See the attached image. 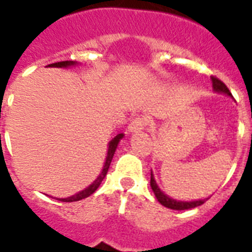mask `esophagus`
<instances>
[{
    "label": "esophagus",
    "instance_id": "34e87169",
    "mask_svg": "<svg viewBox=\"0 0 252 252\" xmlns=\"http://www.w3.org/2000/svg\"><path fill=\"white\" fill-rule=\"evenodd\" d=\"M145 126H146L145 119L136 118L129 123V126H128V130H129V132H132V133H136V132H141V130H144V128H145Z\"/></svg>",
    "mask_w": 252,
    "mask_h": 252
}]
</instances>
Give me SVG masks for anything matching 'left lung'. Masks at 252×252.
<instances>
[{"label": "left lung", "mask_w": 252, "mask_h": 252, "mask_svg": "<svg viewBox=\"0 0 252 252\" xmlns=\"http://www.w3.org/2000/svg\"><path fill=\"white\" fill-rule=\"evenodd\" d=\"M212 86H213V90H215L216 93L233 96L230 91H229V89H227L226 85L223 84L222 81L219 80V78H216V77L213 76H212ZM150 187H152V189H153L154 195H156L158 201H159L163 207L174 209V211H186V209H192V208L199 207V205L205 203V200H208V199H203V200H193V201H179V200L172 199V197L167 196L166 193H163V192L161 191V188L158 187L157 183H156V179H154L153 171H150Z\"/></svg>", "instance_id": "8db88e82"}]
</instances>
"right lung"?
I'll use <instances>...</instances> for the list:
<instances>
[{"label": "right lung", "instance_id": "right-lung-1", "mask_svg": "<svg viewBox=\"0 0 252 252\" xmlns=\"http://www.w3.org/2000/svg\"><path fill=\"white\" fill-rule=\"evenodd\" d=\"M73 65H77V61H60V63H55V64H49L48 66L51 68H68V66H73ZM124 137V134L119 133L118 136H115L110 142H108V150H107V157H106V162H104V166H103L102 171L98 175V178L93 182V183L86 187L82 191L77 192L76 195L70 196V197H65V199H57L60 200V201H64V203H72V201H78V200H82L85 197H89L90 195H93L95 191H96V188L100 186L102 183V180L104 179V176L107 175V171H108V168H110L111 161H112V157H114L115 150L118 148L119 142L120 140Z\"/></svg>", "mask_w": 252, "mask_h": 252}]
</instances>
